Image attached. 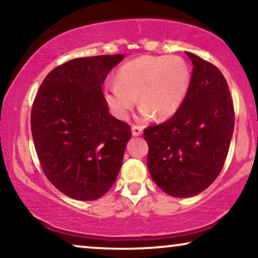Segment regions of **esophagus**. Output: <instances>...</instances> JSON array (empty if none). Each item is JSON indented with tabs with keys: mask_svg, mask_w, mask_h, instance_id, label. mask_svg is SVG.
Here are the masks:
<instances>
[{
	"mask_svg": "<svg viewBox=\"0 0 258 258\" xmlns=\"http://www.w3.org/2000/svg\"><path fill=\"white\" fill-rule=\"evenodd\" d=\"M132 133H133L134 136H140V135H142L143 128L141 125H135V124H134L132 126Z\"/></svg>",
	"mask_w": 258,
	"mask_h": 258,
	"instance_id": "34e87169",
	"label": "esophagus"
}]
</instances>
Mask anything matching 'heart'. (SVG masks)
I'll list each match as a JSON object with an SVG mask.
<instances>
[{
  "label": "heart",
  "mask_w": 258,
  "mask_h": 258,
  "mask_svg": "<svg viewBox=\"0 0 258 258\" xmlns=\"http://www.w3.org/2000/svg\"><path fill=\"white\" fill-rule=\"evenodd\" d=\"M190 86V70L179 56H142L118 69L103 95L116 117L125 119L139 97L143 116L168 118L181 107Z\"/></svg>",
  "instance_id": "obj_1"
}]
</instances>
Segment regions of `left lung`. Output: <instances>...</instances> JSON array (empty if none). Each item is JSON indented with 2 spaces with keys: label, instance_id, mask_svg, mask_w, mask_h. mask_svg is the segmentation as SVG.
I'll use <instances>...</instances> for the list:
<instances>
[{
  "label": "left lung",
  "instance_id": "left-lung-1",
  "mask_svg": "<svg viewBox=\"0 0 258 258\" xmlns=\"http://www.w3.org/2000/svg\"><path fill=\"white\" fill-rule=\"evenodd\" d=\"M185 54L194 67L184 101L171 118L143 133L151 177L174 197L195 196L217 178L235 123L234 104L222 73L197 55Z\"/></svg>",
  "mask_w": 258,
  "mask_h": 258
}]
</instances>
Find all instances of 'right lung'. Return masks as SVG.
Listing matches in <instances>:
<instances>
[{
    "mask_svg": "<svg viewBox=\"0 0 258 258\" xmlns=\"http://www.w3.org/2000/svg\"><path fill=\"white\" fill-rule=\"evenodd\" d=\"M124 55L74 58L42 82L31 108V134L51 184L79 201H94L114 184L132 130L110 115L102 93Z\"/></svg>",
    "mask_w": 258,
    "mask_h": 258,
    "instance_id": "add662e5",
    "label": "right lung"
}]
</instances>
